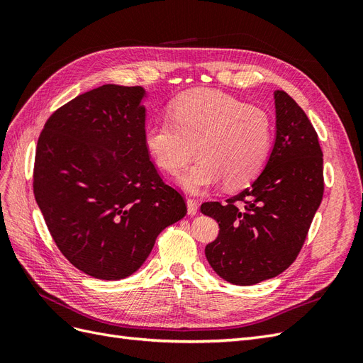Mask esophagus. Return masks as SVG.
<instances>
[{
  "label": "esophagus",
  "instance_id": "obj_1",
  "mask_svg": "<svg viewBox=\"0 0 363 363\" xmlns=\"http://www.w3.org/2000/svg\"><path fill=\"white\" fill-rule=\"evenodd\" d=\"M186 204H188V215H195L196 211H199V203H196L195 200H188L186 201Z\"/></svg>",
  "mask_w": 363,
  "mask_h": 363
}]
</instances>
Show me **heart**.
<instances>
[{
    "label": "heart",
    "instance_id": "b5f03b06",
    "mask_svg": "<svg viewBox=\"0 0 363 363\" xmlns=\"http://www.w3.org/2000/svg\"><path fill=\"white\" fill-rule=\"evenodd\" d=\"M271 116L257 106L212 89L184 92L169 104V118L148 123L144 145L164 172H177L194 156L177 182L201 194L221 180L228 189L242 188L265 167L272 147Z\"/></svg>",
    "mask_w": 363,
    "mask_h": 363
}]
</instances>
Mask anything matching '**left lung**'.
Segmentation results:
<instances>
[{
	"label": "left lung",
	"instance_id": "1",
	"mask_svg": "<svg viewBox=\"0 0 363 363\" xmlns=\"http://www.w3.org/2000/svg\"><path fill=\"white\" fill-rule=\"evenodd\" d=\"M274 101L276 140L265 169L225 204H201L219 225L206 257L219 277L239 286L292 265L324 194L323 151L309 118L284 91L274 92Z\"/></svg>",
	"mask_w": 363,
	"mask_h": 363
}]
</instances>
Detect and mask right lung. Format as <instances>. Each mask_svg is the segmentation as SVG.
<instances>
[{
	"label": "right lung",
	"mask_w": 363,
	"mask_h": 363,
	"mask_svg": "<svg viewBox=\"0 0 363 363\" xmlns=\"http://www.w3.org/2000/svg\"><path fill=\"white\" fill-rule=\"evenodd\" d=\"M140 86L104 84L54 112L38 140L33 192L54 242L100 280L136 272L188 212L144 145Z\"/></svg>",
	"instance_id": "add662e5"
}]
</instances>
